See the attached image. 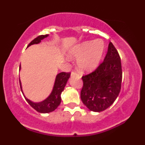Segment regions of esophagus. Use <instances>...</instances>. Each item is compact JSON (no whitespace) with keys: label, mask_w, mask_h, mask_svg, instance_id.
<instances>
[{"label":"esophagus","mask_w":145,"mask_h":145,"mask_svg":"<svg viewBox=\"0 0 145 145\" xmlns=\"http://www.w3.org/2000/svg\"><path fill=\"white\" fill-rule=\"evenodd\" d=\"M71 77H74V76H79V75H78V74H77V73H76V72H71Z\"/></svg>","instance_id":"esophagus-1"}]
</instances>
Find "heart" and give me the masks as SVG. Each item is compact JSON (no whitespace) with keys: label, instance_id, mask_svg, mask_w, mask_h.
I'll list each match as a JSON object with an SVG mask.
<instances>
[{"label":"heart","instance_id":"b5f03b06","mask_svg":"<svg viewBox=\"0 0 145 145\" xmlns=\"http://www.w3.org/2000/svg\"><path fill=\"white\" fill-rule=\"evenodd\" d=\"M104 43L101 39L86 41L75 45L68 50L70 59H77L78 69L83 72L93 70L100 63L104 52ZM69 60V58H67Z\"/></svg>","mask_w":145,"mask_h":145}]
</instances>
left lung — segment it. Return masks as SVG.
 I'll return each instance as SVG.
<instances>
[{
  "instance_id": "8db88e82",
  "label": "left lung",
  "mask_w": 145,
  "mask_h": 145,
  "mask_svg": "<svg viewBox=\"0 0 145 145\" xmlns=\"http://www.w3.org/2000/svg\"><path fill=\"white\" fill-rule=\"evenodd\" d=\"M81 100L93 112L104 111L112 105L120 93L122 69L119 53L112 44L102 63L91 74L82 76Z\"/></svg>"
}]
</instances>
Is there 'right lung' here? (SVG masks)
<instances>
[{
  "instance_id": "obj_1",
  "label": "right lung",
  "mask_w": 145,
  "mask_h": 145,
  "mask_svg": "<svg viewBox=\"0 0 145 145\" xmlns=\"http://www.w3.org/2000/svg\"><path fill=\"white\" fill-rule=\"evenodd\" d=\"M49 35H45L38 36L35 39H34L30 44L28 45L27 48L33 44H38L41 42V40L48 37ZM21 69V65H20V70ZM70 73L61 72L56 75L55 81H54V86H53L52 91L50 95L45 99L44 100L40 101V102H33L31 100L25 97L24 93L22 89L21 81L20 80V84L21 91L22 92L23 95L27 102L29 103L30 106L33 108L38 112L40 113H49L54 111V110L57 108L61 102V93L64 90L65 86L67 84L68 80L70 77Z\"/></svg>"
}]
</instances>
